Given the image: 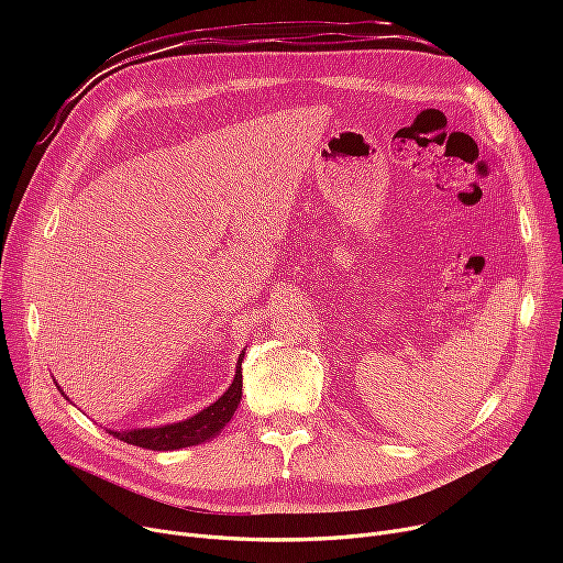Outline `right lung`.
I'll return each instance as SVG.
<instances>
[{
  "instance_id": "add662e5",
  "label": "right lung",
  "mask_w": 563,
  "mask_h": 563,
  "mask_svg": "<svg viewBox=\"0 0 563 563\" xmlns=\"http://www.w3.org/2000/svg\"><path fill=\"white\" fill-rule=\"evenodd\" d=\"M242 361H244V351L240 353V361H236V369H234V378L230 383V388L214 404L198 410L196 416H191L183 422H170V424H162V427H143V429H125V431L107 429V431L111 435H115L118 440L128 442V445L155 450V452H173V450H183V448H194V445H200V442L217 438L223 431V427L230 422L236 406H240V401H242ZM62 395L66 397L64 390H62Z\"/></svg>"
}]
</instances>
